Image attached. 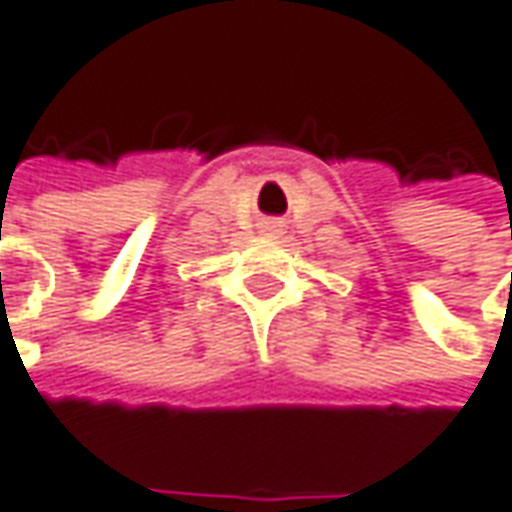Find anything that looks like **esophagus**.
Instances as JSON below:
<instances>
[{"label":"esophagus","instance_id":"esophagus-1","mask_svg":"<svg viewBox=\"0 0 512 512\" xmlns=\"http://www.w3.org/2000/svg\"><path fill=\"white\" fill-rule=\"evenodd\" d=\"M260 228H263L266 234H272V237H275V234H284V220H263Z\"/></svg>","mask_w":512,"mask_h":512}]
</instances>
